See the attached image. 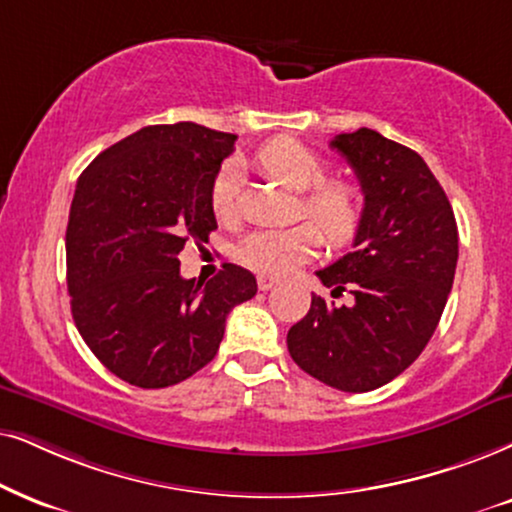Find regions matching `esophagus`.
<instances>
[{"label": "esophagus", "instance_id": "1", "mask_svg": "<svg viewBox=\"0 0 512 512\" xmlns=\"http://www.w3.org/2000/svg\"><path fill=\"white\" fill-rule=\"evenodd\" d=\"M276 278L274 276H267V274H260L257 276V286H260V290H271L276 286Z\"/></svg>", "mask_w": 512, "mask_h": 512}]
</instances>
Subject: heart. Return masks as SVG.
Returning a JSON list of instances; mask_svg holds the SVG:
<instances>
[{
  "label": "heart",
  "mask_w": 512,
  "mask_h": 512,
  "mask_svg": "<svg viewBox=\"0 0 512 512\" xmlns=\"http://www.w3.org/2000/svg\"><path fill=\"white\" fill-rule=\"evenodd\" d=\"M252 163L293 191H304L302 212L331 245H345L357 236L364 219V198L347 181H326L328 163L319 153L295 139H274L252 155ZM210 205L222 222L238 212V177L234 167L217 172L210 186ZM319 245L312 224L288 229H255L236 245L238 262L267 276H283L307 260Z\"/></svg>",
  "instance_id": "1"
}]
</instances>
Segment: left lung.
Listing matches in <instances>:
<instances>
[{
    "label": "left lung",
    "mask_w": 512,
    "mask_h": 512,
    "mask_svg": "<svg viewBox=\"0 0 512 512\" xmlns=\"http://www.w3.org/2000/svg\"><path fill=\"white\" fill-rule=\"evenodd\" d=\"M364 191L354 250L319 269L331 295H312L307 316L288 331L297 366L342 392H371L420 357L454 286L458 229L449 198L416 151L361 127L331 141Z\"/></svg>",
    "instance_id": "obj_1"
}]
</instances>
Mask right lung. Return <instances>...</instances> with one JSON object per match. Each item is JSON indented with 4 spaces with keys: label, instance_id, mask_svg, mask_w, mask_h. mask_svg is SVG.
Masks as SVG:
<instances>
[{
    "label": "right lung",
    "instance_id": "obj_1",
    "mask_svg": "<svg viewBox=\"0 0 512 512\" xmlns=\"http://www.w3.org/2000/svg\"><path fill=\"white\" fill-rule=\"evenodd\" d=\"M236 134L196 122L151 125L96 155L70 205V309L108 371L144 390L177 385L215 359L226 316L257 293L224 264L208 283L181 278L186 241L217 229L210 186Z\"/></svg>",
    "mask_w": 512,
    "mask_h": 512
}]
</instances>
